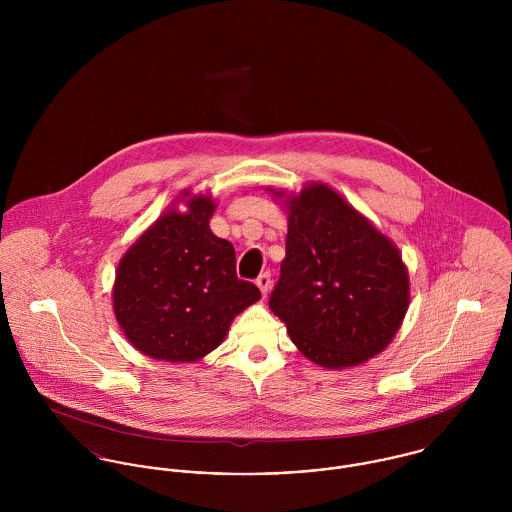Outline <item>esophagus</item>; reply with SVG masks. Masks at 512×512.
<instances>
[{"label": "esophagus", "instance_id": "obj_1", "mask_svg": "<svg viewBox=\"0 0 512 512\" xmlns=\"http://www.w3.org/2000/svg\"><path fill=\"white\" fill-rule=\"evenodd\" d=\"M256 286L260 288V292H262V295L266 297V295H268V292H270V286H272L270 274H262V276H258V278H256Z\"/></svg>", "mask_w": 512, "mask_h": 512}]
</instances>
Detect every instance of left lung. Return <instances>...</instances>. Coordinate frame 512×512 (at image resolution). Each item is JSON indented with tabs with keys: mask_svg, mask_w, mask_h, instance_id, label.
<instances>
[{
	"mask_svg": "<svg viewBox=\"0 0 512 512\" xmlns=\"http://www.w3.org/2000/svg\"><path fill=\"white\" fill-rule=\"evenodd\" d=\"M286 209V258L270 309L315 365H361L386 349L408 311L402 256L325 183L303 187Z\"/></svg>",
	"mask_w": 512,
	"mask_h": 512,
	"instance_id": "left-lung-1",
	"label": "left lung"
}]
</instances>
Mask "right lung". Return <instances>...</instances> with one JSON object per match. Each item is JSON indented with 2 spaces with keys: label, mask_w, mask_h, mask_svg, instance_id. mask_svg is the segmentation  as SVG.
<instances>
[{
  "label": "right lung",
  "mask_w": 512,
  "mask_h": 512,
  "mask_svg": "<svg viewBox=\"0 0 512 512\" xmlns=\"http://www.w3.org/2000/svg\"><path fill=\"white\" fill-rule=\"evenodd\" d=\"M213 211L209 195L187 199L185 213L169 209L118 264L114 313L146 357L203 359L224 341L232 319L260 299L252 282L236 276L234 246L211 232Z\"/></svg>",
  "instance_id": "1"
}]
</instances>
